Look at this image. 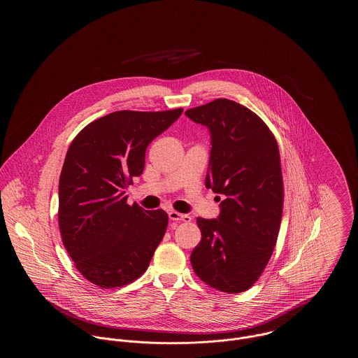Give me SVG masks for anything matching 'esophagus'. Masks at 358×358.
<instances>
[{
  "mask_svg": "<svg viewBox=\"0 0 358 358\" xmlns=\"http://www.w3.org/2000/svg\"><path fill=\"white\" fill-rule=\"evenodd\" d=\"M169 219L173 220V222H192V217H190L189 215L178 213V212H176V210H171V212H169Z\"/></svg>",
  "mask_w": 358,
  "mask_h": 358,
  "instance_id": "34e87169",
  "label": "esophagus"
}]
</instances>
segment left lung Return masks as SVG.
Masks as SVG:
<instances>
[{
	"label": "left lung",
	"mask_w": 358,
	"mask_h": 358,
	"mask_svg": "<svg viewBox=\"0 0 358 358\" xmlns=\"http://www.w3.org/2000/svg\"><path fill=\"white\" fill-rule=\"evenodd\" d=\"M185 114L210 131L205 187L225 196L219 219H197L201 241L190 263L208 286L243 292L264 271L280 228L285 190L278 142L264 120L229 99Z\"/></svg>",
	"instance_id": "1"
}]
</instances>
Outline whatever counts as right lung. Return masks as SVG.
I'll use <instances>...</instances> for the list:
<instances>
[{
	"label": "right lung",
	"instance_id": "obj_1",
	"mask_svg": "<svg viewBox=\"0 0 358 358\" xmlns=\"http://www.w3.org/2000/svg\"><path fill=\"white\" fill-rule=\"evenodd\" d=\"M181 114L115 111L71 142L59 180V229L75 267L92 285L123 287L148 270L168 213L127 204L124 189L142 174L150 142Z\"/></svg>",
	"mask_w": 358,
	"mask_h": 358
}]
</instances>
